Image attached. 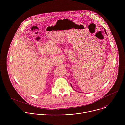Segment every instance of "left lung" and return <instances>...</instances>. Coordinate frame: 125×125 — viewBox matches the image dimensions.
I'll return each instance as SVG.
<instances>
[{"mask_svg":"<svg viewBox=\"0 0 125 125\" xmlns=\"http://www.w3.org/2000/svg\"><path fill=\"white\" fill-rule=\"evenodd\" d=\"M104 31H105V33L107 34V33H106V31H105V29H104ZM71 86H72V85L71 84Z\"/></svg>","mask_w":125,"mask_h":125,"instance_id":"obj_1","label":"left lung"}]
</instances>
